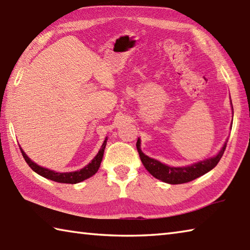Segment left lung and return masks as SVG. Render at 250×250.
<instances>
[{
    "label": "left lung",
    "instance_id": "1",
    "mask_svg": "<svg viewBox=\"0 0 250 250\" xmlns=\"http://www.w3.org/2000/svg\"><path fill=\"white\" fill-rule=\"evenodd\" d=\"M140 140L136 142V148H138L139 155L142 164L144 165V167L148 172L155 177L156 179L161 180L163 182L170 183V184H182L190 182L195 179L202 177L205 173H207L208 171L213 169L223 156L224 150L227 147V143L224 144L222 149L219 151V154L216 157L209 158L204 161H200L192 166H188V167H169L161 164L160 161L155 160L153 158H149L148 156L143 154V151L140 148Z\"/></svg>",
    "mask_w": 250,
    "mask_h": 250
}]
</instances>
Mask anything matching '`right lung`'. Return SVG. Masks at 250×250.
Segmentation results:
<instances>
[{
	"instance_id": "obj_1",
	"label": "right lung",
	"mask_w": 250,
	"mask_h": 250,
	"mask_svg": "<svg viewBox=\"0 0 250 250\" xmlns=\"http://www.w3.org/2000/svg\"><path fill=\"white\" fill-rule=\"evenodd\" d=\"M107 140V139H106ZM106 140L104 141V143L102 145V148L100 149L99 154H97L91 163L85 166L84 168H82L81 170L78 171H73V172H63V173H60V172H55V171H52L50 169H45L42 168L40 166H38L37 164H34L33 161L30 160V158L27 157V155L23 153V150L21 148V151L22 154V157L26 160V163L29 165L34 172H37L38 174L42 175V177L46 178L48 180L55 181V182L58 183H68V184H76L79 183L81 181H84L85 179L91 178L93 174H95L99 170L102 159H103V155H104V150L106 147Z\"/></svg>"
}]
</instances>
